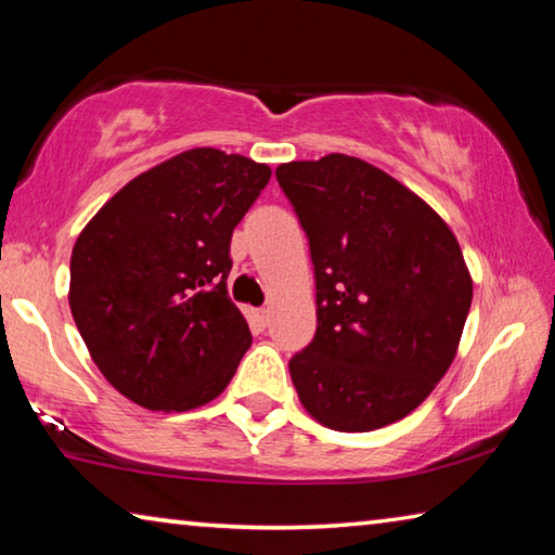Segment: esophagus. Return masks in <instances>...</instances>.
<instances>
[{
  "mask_svg": "<svg viewBox=\"0 0 555 555\" xmlns=\"http://www.w3.org/2000/svg\"><path fill=\"white\" fill-rule=\"evenodd\" d=\"M251 321H255V325L264 331V327L269 325V311H267V308H255V311H251Z\"/></svg>",
  "mask_w": 555,
  "mask_h": 555,
  "instance_id": "obj_1",
  "label": "esophagus"
}]
</instances>
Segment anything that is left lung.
Wrapping results in <instances>:
<instances>
[{
	"mask_svg": "<svg viewBox=\"0 0 555 555\" xmlns=\"http://www.w3.org/2000/svg\"><path fill=\"white\" fill-rule=\"evenodd\" d=\"M315 271V337L291 357L298 399L364 434L421 406L455 360L473 279L443 218L362 158L276 168Z\"/></svg>",
	"mask_w": 555,
	"mask_h": 555,
	"instance_id": "8db88e82",
	"label": "left lung"
}]
</instances>
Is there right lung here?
<instances>
[{"instance_id":"right-lung-1","label":"right lung","mask_w":555,"mask_h":555,"mask_svg":"<svg viewBox=\"0 0 555 555\" xmlns=\"http://www.w3.org/2000/svg\"><path fill=\"white\" fill-rule=\"evenodd\" d=\"M271 178L267 164L191 149L102 205L70 257V313L121 397L191 411L220 397L251 333L228 296L230 240Z\"/></svg>"}]
</instances>
